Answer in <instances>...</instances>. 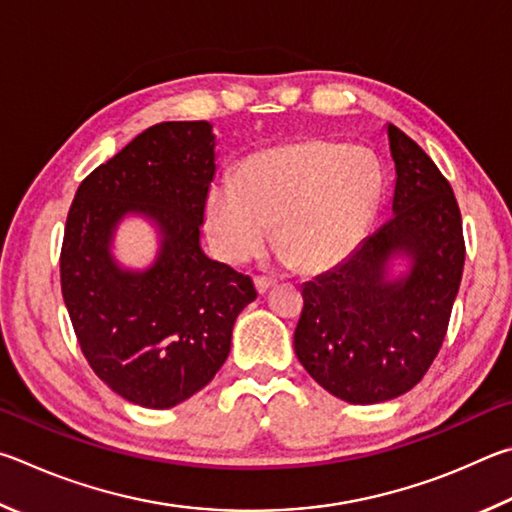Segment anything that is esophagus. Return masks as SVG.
I'll return each instance as SVG.
<instances>
[{"label":"esophagus","instance_id":"esophagus-1","mask_svg":"<svg viewBox=\"0 0 512 512\" xmlns=\"http://www.w3.org/2000/svg\"><path fill=\"white\" fill-rule=\"evenodd\" d=\"M254 285H256V290H258V292L265 294L267 290L272 288V285H276V279H270V276H256V279H254Z\"/></svg>","mask_w":512,"mask_h":512}]
</instances>
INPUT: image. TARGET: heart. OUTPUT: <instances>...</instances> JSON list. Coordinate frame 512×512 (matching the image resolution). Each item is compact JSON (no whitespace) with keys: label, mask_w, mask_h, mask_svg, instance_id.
<instances>
[{"label":"heart","mask_w":512,"mask_h":512,"mask_svg":"<svg viewBox=\"0 0 512 512\" xmlns=\"http://www.w3.org/2000/svg\"><path fill=\"white\" fill-rule=\"evenodd\" d=\"M382 195L378 159L362 148L306 139L240 161L233 184L206 193V229L224 263L261 256L270 227L285 263L324 272L366 236Z\"/></svg>","instance_id":"obj_1"}]
</instances>
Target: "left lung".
<instances>
[{
  "instance_id": "obj_1",
  "label": "left lung",
  "mask_w": 512,
  "mask_h": 512,
  "mask_svg": "<svg viewBox=\"0 0 512 512\" xmlns=\"http://www.w3.org/2000/svg\"><path fill=\"white\" fill-rule=\"evenodd\" d=\"M396 164L391 218L344 263L303 285L294 353L328 393L351 405L398 398L443 346L459 292L465 240L454 191L427 152L387 125ZM410 270L389 280L388 261Z\"/></svg>"
}]
</instances>
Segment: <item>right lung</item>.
I'll list each match as a JSON object with an SVG mask.
<instances>
[{"mask_svg": "<svg viewBox=\"0 0 512 512\" xmlns=\"http://www.w3.org/2000/svg\"><path fill=\"white\" fill-rule=\"evenodd\" d=\"M206 121H164L80 182L60 251L62 299L80 351L107 387L134 405L175 407L220 371L254 281L200 247L215 175ZM141 212L162 231L158 261L121 271L109 254L115 224Z\"/></svg>", "mask_w": 512, "mask_h": 512, "instance_id": "right-lung-1", "label": "right lung"}]
</instances>
